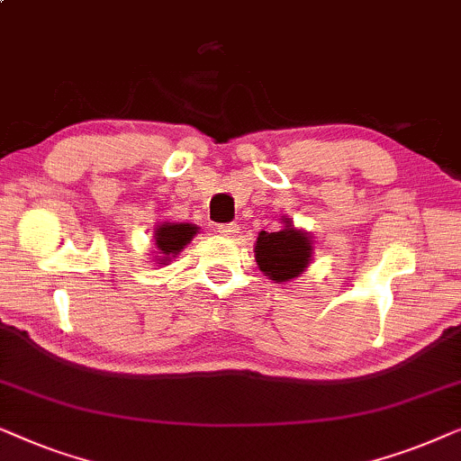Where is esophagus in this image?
I'll list each match as a JSON object with an SVG mask.
<instances>
[{
	"label": "esophagus",
	"instance_id": "34e87169",
	"mask_svg": "<svg viewBox=\"0 0 461 461\" xmlns=\"http://www.w3.org/2000/svg\"><path fill=\"white\" fill-rule=\"evenodd\" d=\"M217 230H219V234L225 236V238L238 236V225L236 223H221V225H217Z\"/></svg>",
	"mask_w": 461,
	"mask_h": 461
}]
</instances>
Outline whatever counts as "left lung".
I'll list each match as a JSON object with an SVG mask.
<instances>
[{
	"mask_svg": "<svg viewBox=\"0 0 461 461\" xmlns=\"http://www.w3.org/2000/svg\"><path fill=\"white\" fill-rule=\"evenodd\" d=\"M310 257V238L302 231L293 230L291 225H286L280 231H272V234L261 231L259 238H257V266L276 282H286L302 274L308 267Z\"/></svg>",
	"mask_w": 461,
	"mask_h": 461,
	"instance_id": "8db88e82",
	"label": "left lung"
}]
</instances>
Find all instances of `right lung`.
Returning a JSON list of instances; mask_svg holds the SVG:
<instances>
[{"mask_svg": "<svg viewBox=\"0 0 461 461\" xmlns=\"http://www.w3.org/2000/svg\"><path fill=\"white\" fill-rule=\"evenodd\" d=\"M198 227L192 223H164L158 227L156 244L162 250V255H167L164 259H168L170 255H176L185 244L195 236Z\"/></svg>", "mask_w": 461, "mask_h": 461, "instance_id": "add662e5", "label": "right lung"}]
</instances>
